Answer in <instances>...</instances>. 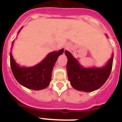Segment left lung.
I'll use <instances>...</instances> for the list:
<instances>
[{"label":"left lung","mask_w":122,"mask_h":122,"mask_svg":"<svg viewBox=\"0 0 122 122\" xmlns=\"http://www.w3.org/2000/svg\"><path fill=\"white\" fill-rule=\"evenodd\" d=\"M66 69L68 79L71 86L78 91L91 92L102 87L108 78L112 68L113 56L104 67L101 68H84L68 51Z\"/></svg>","instance_id":"obj_1"}]
</instances>
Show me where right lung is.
I'll list each match as a JSON object with an SVG mask.
<instances>
[{
	"label": "right lung",
	"instance_id": "right-lung-1",
	"mask_svg": "<svg viewBox=\"0 0 122 122\" xmlns=\"http://www.w3.org/2000/svg\"><path fill=\"white\" fill-rule=\"evenodd\" d=\"M63 52L62 49L58 52H51L40 64L31 68L20 67L16 64L10 53V66L13 75L19 83L28 89L33 90L45 89L51 80L52 71L54 64Z\"/></svg>",
	"mask_w": 122,
	"mask_h": 122
}]
</instances>
